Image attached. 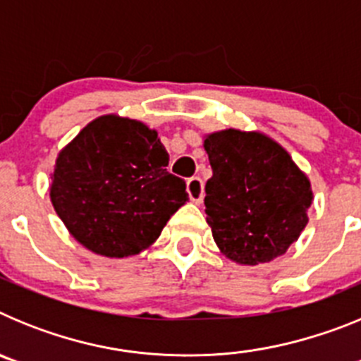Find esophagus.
<instances>
[{
    "label": "esophagus",
    "mask_w": 361,
    "mask_h": 361,
    "mask_svg": "<svg viewBox=\"0 0 361 361\" xmlns=\"http://www.w3.org/2000/svg\"><path fill=\"white\" fill-rule=\"evenodd\" d=\"M188 195H190L191 202L200 204L204 199V183L200 177H191L186 184Z\"/></svg>",
    "instance_id": "obj_1"
}]
</instances>
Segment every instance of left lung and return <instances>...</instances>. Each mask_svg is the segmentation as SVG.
<instances>
[{"label": "left lung", "mask_w": 361, "mask_h": 361, "mask_svg": "<svg viewBox=\"0 0 361 361\" xmlns=\"http://www.w3.org/2000/svg\"><path fill=\"white\" fill-rule=\"evenodd\" d=\"M213 177L206 213L220 251L238 264L271 262L307 224L312 191L289 153L257 132L224 130L206 137Z\"/></svg>", "instance_id": "1"}]
</instances>
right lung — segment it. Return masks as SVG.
<instances>
[{
    "instance_id": "1",
    "label": "right lung",
    "mask_w": 361,
    "mask_h": 361,
    "mask_svg": "<svg viewBox=\"0 0 361 361\" xmlns=\"http://www.w3.org/2000/svg\"><path fill=\"white\" fill-rule=\"evenodd\" d=\"M157 132L103 116L59 153L50 199L73 238L97 255H137L186 204V183L166 170Z\"/></svg>"
}]
</instances>
